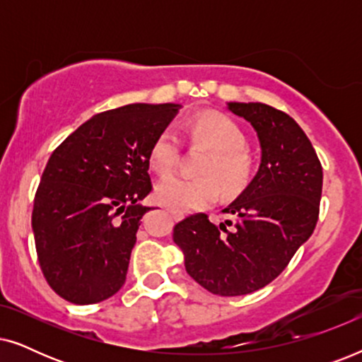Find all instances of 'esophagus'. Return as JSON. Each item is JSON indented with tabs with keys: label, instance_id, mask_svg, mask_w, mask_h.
I'll list each match as a JSON object with an SVG mask.
<instances>
[{
	"label": "esophagus",
	"instance_id": "obj_1",
	"mask_svg": "<svg viewBox=\"0 0 362 362\" xmlns=\"http://www.w3.org/2000/svg\"><path fill=\"white\" fill-rule=\"evenodd\" d=\"M170 214H171V217H173V219H175V221H181L182 217H185V216L181 214V212H176V211H170Z\"/></svg>",
	"mask_w": 362,
	"mask_h": 362
}]
</instances>
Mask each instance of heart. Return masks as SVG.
<instances>
[{"instance_id":"1","label":"heart","mask_w":362,"mask_h":362,"mask_svg":"<svg viewBox=\"0 0 362 362\" xmlns=\"http://www.w3.org/2000/svg\"><path fill=\"white\" fill-rule=\"evenodd\" d=\"M187 135L192 141L204 143L212 150L201 168L204 177L168 176L156 186V199L173 211H197L214 204L219 199V186L227 192L244 187L250 175V158L245 153L244 132L229 117L221 113H201L187 125ZM181 151L180 136L166 128L155 138L150 148V166L158 175H170L177 165Z\"/></svg>"}]
</instances>
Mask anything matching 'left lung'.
<instances>
[{"label": "left lung", "instance_id": "8db88e82", "mask_svg": "<svg viewBox=\"0 0 362 362\" xmlns=\"http://www.w3.org/2000/svg\"><path fill=\"white\" fill-rule=\"evenodd\" d=\"M260 143V165L244 191L226 207L234 221L212 224L206 214L175 226L173 240L186 272L207 291L247 295L279 276L313 234L323 170L308 136L286 113L259 102H229Z\"/></svg>", "mask_w": 362, "mask_h": 362}]
</instances>
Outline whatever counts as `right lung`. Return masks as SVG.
Segmentation results:
<instances>
[{"instance_id": "right-lung-1", "label": "right lung", "mask_w": 362, "mask_h": 362, "mask_svg": "<svg viewBox=\"0 0 362 362\" xmlns=\"http://www.w3.org/2000/svg\"><path fill=\"white\" fill-rule=\"evenodd\" d=\"M180 103H132L97 113L49 158L34 197L39 265L64 300L92 305L127 279L151 191L150 148Z\"/></svg>"}]
</instances>
